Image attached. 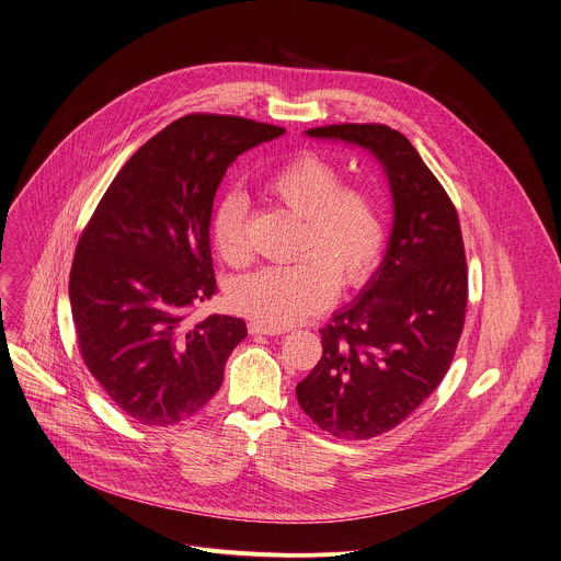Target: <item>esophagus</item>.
<instances>
[{
    "mask_svg": "<svg viewBox=\"0 0 561 561\" xmlns=\"http://www.w3.org/2000/svg\"><path fill=\"white\" fill-rule=\"evenodd\" d=\"M251 335H282L284 329H277V327H268V324H262L257 320L250 322Z\"/></svg>",
    "mask_w": 561,
    "mask_h": 561,
    "instance_id": "34e87169",
    "label": "esophagus"
}]
</instances>
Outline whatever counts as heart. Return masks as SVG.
I'll use <instances>...</instances> for the list:
<instances>
[{
  "label": "heart",
  "mask_w": 561,
  "mask_h": 561,
  "mask_svg": "<svg viewBox=\"0 0 561 561\" xmlns=\"http://www.w3.org/2000/svg\"><path fill=\"white\" fill-rule=\"evenodd\" d=\"M342 170L318 152H299L264 183L271 199L301 217L299 260L264 266L234 279L228 301L239 313L268 327H290L327 308L337 284L357 288L370 279L385 245V226L373 193L342 185ZM210 237L230 266L251 260L248 199L239 191L219 197Z\"/></svg>",
  "instance_id": "heart-1"
}]
</instances>
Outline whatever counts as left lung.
<instances>
[{
	"label": "left lung",
	"instance_id": "8db88e82",
	"mask_svg": "<svg viewBox=\"0 0 561 561\" xmlns=\"http://www.w3.org/2000/svg\"><path fill=\"white\" fill-rule=\"evenodd\" d=\"M313 139L364 148L380 163L393 224L380 266L357 299L320 329L322 357L299 385L311 422L370 438L407 420L443 380L467 308V262L451 199L415 146L385 125H331Z\"/></svg>",
	"mask_w": 561,
	"mask_h": 561
}]
</instances>
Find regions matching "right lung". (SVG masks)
I'll return each mask as SVG.
<instances>
[{
	"instance_id": "add662e5",
	"label": "right lung",
	"mask_w": 561,
	"mask_h": 561,
	"mask_svg": "<svg viewBox=\"0 0 561 561\" xmlns=\"http://www.w3.org/2000/svg\"><path fill=\"white\" fill-rule=\"evenodd\" d=\"M282 126L191 114L148 139L85 226L68 299L88 370L128 417L174 426L221 387L243 318L187 310L217 290L210 255L215 193L239 154Z\"/></svg>"
}]
</instances>
